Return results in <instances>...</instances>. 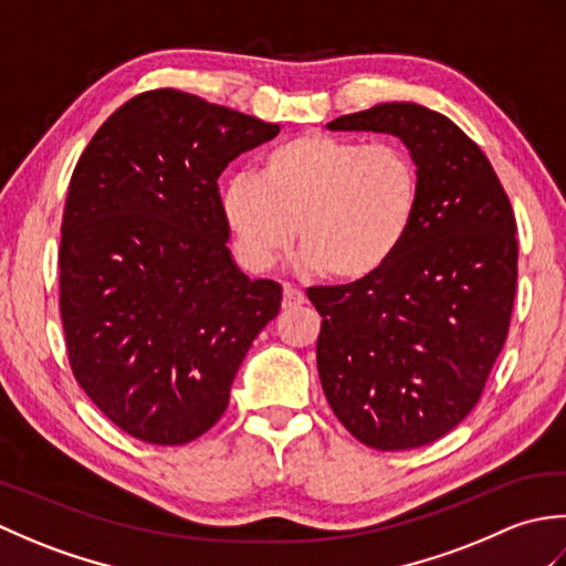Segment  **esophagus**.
Listing matches in <instances>:
<instances>
[{
  "mask_svg": "<svg viewBox=\"0 0 566 566\" xmlns=\"http://www.w3.org/2000/svg\"><path fill=\"white\" fill-rule=\"evenodd\" d=\"M306 304V296L298 292V290H294V286H290V284H284V298H282V308L284 311H290V308H298V306H304Z\"/></svg>",
  "mask_w": 566,
  "mask_h": 566,
  "instance_id": "esophagus-1",
  "label": "esophagus"
}]
</instances>
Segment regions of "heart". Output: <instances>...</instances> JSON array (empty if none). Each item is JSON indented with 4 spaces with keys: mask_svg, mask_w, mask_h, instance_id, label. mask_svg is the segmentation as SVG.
I'll return each mask as SVG.
<instances>
[{
    "mask_svg": "<svg viewBox=\"0 0 566 566\" xmlns=\"http://www.w3.org/2000/svg\"><path fill=\"white\" fill-rule=\"evenodd\" d=\"M420 172L399 143L306 134L264 155L258 175L221 189V213L245 268L280 262L298 233L302 264L335 280L379 272L411 233Z\"/></svg>",
    "mask_w": 566,
    "mask_h": 566,
    "instance_id": "obj_1",
    "label": "heart"
}]
</instances>
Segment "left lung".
I'll return each mask as SVG.
<instances>
[{"label":"left lung","mask_w":566,"mask_h":566,"mask_svg":"<svg viewBox=\"0 0 566 566\" xmlns=\"http://www.w3.org/2000/svg\"><path fill=\"white\" fill-rule=\"evenodd\" d=\"M328 128L399 138L418 165L420 203L379 272L306 292L323 316V394L359 442L420 448L472 411L506 343L518 280L515 216L486 155L448 116L389 102Z\"/></svg>","instance_id":"1"}]
</instances>
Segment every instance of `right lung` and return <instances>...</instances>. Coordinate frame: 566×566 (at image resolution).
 Here are the masks:
<instances>
[{"instance_id": "obj_1", "label": "right lung", "mask_w": 566, "mask_h": 566, "mask_svg": "<svg viewBox=\"0 0 566 566\" xmlns=\"http://www.w3.org/2000/svg\"><path fill=\"white\" fill-rule=\"evenodd\" d=\"M280 134L219 104L153 90L106 118L70 179L60 316L84 394L128 436L185 444L219 420L282 286L240 272L219 177Z\"/></svg>"}]
</instances>
